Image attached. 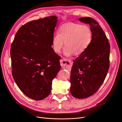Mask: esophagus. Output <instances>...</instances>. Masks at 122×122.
Listing matches in <instances>:
<instances>
[{
	"label": "esophagus",
	"mask_w": 122,
	"mask_h": 122,
	"mask_svg": "<svg viewBox=\"0 0 122 122\" xmlns=\"http://www.w3.org/2000/svg\"><path fill=\"white\" fill-rule=\"evenodd\" d=\"M60 63L61 66L63 68H67L72 65V61L71 59H67V58H63L62 60H60Z\"/></svg>",
	"instance_id": "esophagus-1"
}]
</instances>
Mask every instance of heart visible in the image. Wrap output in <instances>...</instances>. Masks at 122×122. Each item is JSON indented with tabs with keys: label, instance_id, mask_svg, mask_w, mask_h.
Segmentation results:
<instances>
[{
	"label": "heart",
	"instance_id": "heart-1",
	"mask_svg": "<svg viewBox=\"0 0 122 122\" xmlns=\"http://www.w3.org/2000/svg\"><path fill=\"white\" fill-rule=\"evenodd\" d=\"M92 40V32L88 26L70 22L59 27L53 37L52 46L55 53H59L65 42V55H79L86 50Z\"/></svg>",
	"mask_w": 122,
	"mask_h": 122
}]
</instances>
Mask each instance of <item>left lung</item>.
<instances>
[{"label": "left lung", "mask_w": 122, "mask_h": 122, "mask_svg": "<svg viewBox=\"0 0 122 122\" xmlns=\"http://www.w3.org/2000/svg\"><path fill=\"white\" fill-rule=\"evenodd\" d=\"M89 24L92 32V40L86 50L75 60L70 75V92L78 99L92 96L102 85L110 66V45L102 28L94 19L79 18Z\"/></svg>", "instance_id": "8db88e82"}]
</instances>
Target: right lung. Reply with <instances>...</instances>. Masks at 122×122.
I'll return each instance as SVG.
<instances>
[{"label":"right lung","mask_w":122,"mask_h":122,"mask_svg":"<svg viewBox=\"0 0 122 122\" xmlns=\"http://www.w3.org/2000/svg\"><path fill=\"white\" fill-rule=\"evenodd\" d=\"M56 16L33 20L21 27L10 49L12 74L26 96L41 100L50 94L61 68V57L51 47Z\"/></svg>","instance_id":"obj_1"}]
</instances>
